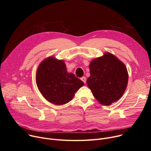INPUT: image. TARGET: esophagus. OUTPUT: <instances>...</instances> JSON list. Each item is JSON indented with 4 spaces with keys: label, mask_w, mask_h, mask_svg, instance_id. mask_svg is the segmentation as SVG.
I'll use <instances>...</instances> for the list:
<instances>
[{
    "label": "esophagus",
    "mask_w": 151,
    "mask_h": 151,
    "mask_svg": "<svg viewBox=\"0 0 151 151\" xmlns=\"http://www.w3.org/2000/svg\"><path fill=\"white\" fill-rule=\"evenodd\" d=\"M81 81L83 82V83H86V78L84 76V77H82V78H81Z\"/></svg>",
    "instance_id": "34e87169"
}]
</instances>
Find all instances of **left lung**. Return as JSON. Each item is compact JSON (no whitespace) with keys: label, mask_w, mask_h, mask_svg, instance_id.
<instances>
[{"label":"left lung","mask_w":151,"mask_h":151,"mask_svg":"<svg viewBox=\"0 0 151 151\" xmlns=\"http://www.w3.org/2000/svg\"><path fill=\"white\" fill-rule=\"evenodd\" d=\"M90 71L87 85L101 104L109 106L122 96L127 87L128 73L125 64L115 55L106 52L93 59Z\"/></svg>","instance_id":"obj_1"}]
</instances>
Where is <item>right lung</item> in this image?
Instances as JSON below:
<instances>
[{
	"instance_id": "add662e5",
	"label": "right lung",
	"mask_w": 151,
	"mask_h": 151,
	"mask_svg": "<svg viewBox=\"0 0 151 151\" xmlns=\"http://www.w3.org/2000/svg\"><path fill=\"white\" fill-rule=\"evenodd\" d=\"M36 82L42 95L55 105L69 103L75 93L84 85L73 73L68 72L63 60L52 56L46 58L39 64Z\"/></svg>"
}]
</instances>
